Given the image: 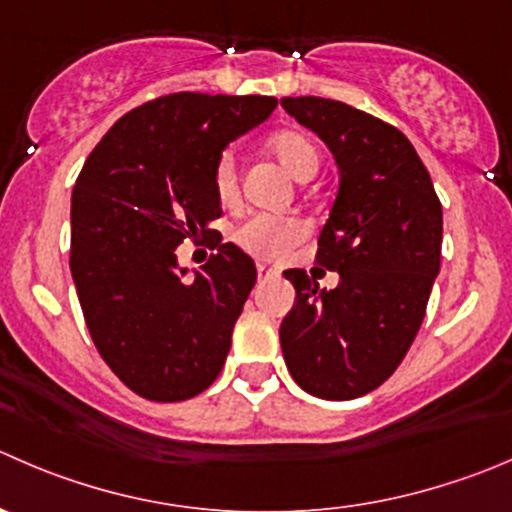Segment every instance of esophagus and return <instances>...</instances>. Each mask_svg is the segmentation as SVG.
Instances as JSON below:
<instances>
[{
	"label": "esophagus",
	"mask_w": 512,
	"mask_h": 512,
	"mask_svg": "<svg viewBox=\"0 0 512 512\" xmlns=\"http://www.w3.org/2000/svg\"><path fill=\"white\" fill-rule=\"evenodd\" d=\"M275 275H277V270H272V267L257 265V280H260V282L270 280V277H275Z\"/></svg>",
	"instance_id": "1"
}]
</instances>
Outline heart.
I'll return each mask as SVG.
<instances>
[{
    "mask_svg": "<svg viewBox=\"0 0 512 512\" xmlns=\"http://www.w3.org/2000/svg\"><path fill=\"white\" fill-rule=\"evenodd\" d=\"M267 150L277 157L282 167L297 180H307L320 167V150L315 140L302 130H280L267 137ZM212 187L222 205H230L240 195V182H237V167L230 152H222L212 167ZM305 227L295 217L282 215H252L250 220L242 222L235 232V240L262 260H275L282 252L290 250L292 245L302 240Z\"/></svg>",
    "mask_w": 512,
    "mask_h": 512,
    "instance_id": "1",
    "label": "heart"
}]
</instances>
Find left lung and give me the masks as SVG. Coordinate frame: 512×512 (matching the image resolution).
<instances>
[{
	"label": "left lung",
	"instance_id": "obj_1",
	"mask_svg": "<svg viewBox=\"0 0 512 512\" xmlns=\"http://www.w3.org/2000/svg\"><path fill=\"white\" fill-rule=\"evenodd\" d=\"M340 167V190L317 240V265L340 272L320 290L287 270L297 300L280 325L287 370L305 393L352 400L380 388L408 355L443 247V207L408 137L325 97H282Z\"/></svg>",
	"mask_w": 512,
	"mask_h": 512
}]
</instances>
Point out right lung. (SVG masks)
Returning <instances> with one entry per match:
<instances>
[{
	"label": "right lung",
	"mask_w": 512,
	"mask_h": 512,
	"mask_svg": "<svg viewBox=\"0 0 512 512\" xmlns=\"http://www.w3.org/2000/svg\"><path fill=\"white\" fill-rule=\"evenodd\" d=\"M277 107L262 94L177 92L112 124L72 190L69 270L94 347L140 398L180 403L220 375L257 280L255 262L222 242L212 167L235 137ZM185 239L216 255L185 281Z\"/></svg>",
	"instance_id": "add662e5"
}]
</instances>
